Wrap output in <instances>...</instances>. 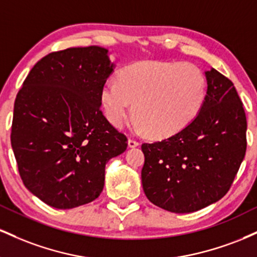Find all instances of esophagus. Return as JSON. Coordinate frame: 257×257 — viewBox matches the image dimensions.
<instances>
[{
  "label": "esophagus",
  "instance_id": "1",
  "mask_svg": "<svg viewBox=\"0 0 257 257\" xmlns=\"http://www.w3.org/2000/svg\"><path fill=\"white\" fill-rule=\"evenodd\" d=\"M137 146H139V141L134 140V139H129V140H128V147L133 149V147H137Z\"/></svg>",
  "mask_w": 257,
  "mask_h": 257
}]
</instances>
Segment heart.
Returning a JSON list of instances; mask_svg holds the SVG:
<instances>
[{
  "mask_svg": "<svg viewBox=\"0 0 257 257\" xmlns=\"http://www.w3.org/2000/svg\"><path fill=\"white\" fill-rule=\"evenodd\" d=\"M206 98V78L197 65L185 61H143L129 65L119 81L102 84L100 101L114 126L132 112L138 126L155 138H168L196 118Z\"/></svg>",
  "mask_w": 257,
  "mask_h": 257,
  "instance_id": "b5f03b06",
  "label": "heart"
}]
</instances>
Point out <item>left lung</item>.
<instances>
[{
    "mask_svg": "<svg viewBox=\"0 0 257 257\" xmlns=\"http://www.w3.org/2000/svg\"><path fill=\"white\" fill-rule=\"evenodd\" d=\"M205 77L198 116L173 137L141 145L144 192L172 213H193L220 200L245 156L246 117L234 85L215 69Z\"/></svg>",
    "mask_w": 257,
    "mask_h": 257,
    "instance_id": "left-lung-1",
    "label": "left lung"
}]
</instances>
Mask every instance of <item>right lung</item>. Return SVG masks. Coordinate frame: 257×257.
<instances>
[{
	"label": "right lung",
	"instance_id": "right-lung-1",
	"mask_svg": "<svg viewBox=\"0 0 257 257\" xmlns=\"http://www.w3.org/2000/svg\"><path fill=\"white\" fill-rule=\"evenodd\" d=\"M107 52L90 46L49 53L17 94L11 143L20 178L53 208L98 198L106 163L128 146L100 110V91L113 71Z\"/></svg>",
	"mask_w": 257,
	"mask_h": 257
}]
</instances>
